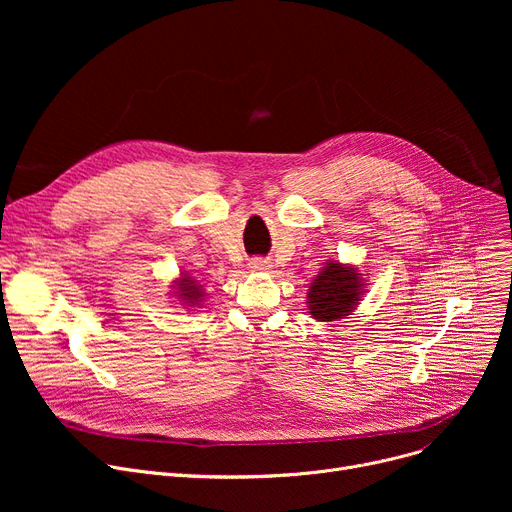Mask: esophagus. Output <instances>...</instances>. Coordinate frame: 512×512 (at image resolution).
Returning a JSON list of instances; mask_svg holds the SVG:
<instances>
[{"instance_id":"esophagus-1","label":"esophagus","mask_w":512,"mask_h":512,"mask_svg":"<svg viewBox=\"0 0 512 512\" xmlns=\"http://www.w3.org/2000/svg\"><path fill=\"white\" fill-rule=\"evenodd\" d=\"M249 265L253 267V270H263V267H267V261L261 259V257H255V259L249 261Z\"/></svg>"}]
</instances>
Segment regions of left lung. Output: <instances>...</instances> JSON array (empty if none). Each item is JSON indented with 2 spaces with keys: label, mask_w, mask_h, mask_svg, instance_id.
<instances>
[{
  "label": "left lung",
  "mask_w": 512,
  "mask_h": 512,
  "mask_svg": "<svg viewBox=\"0 0 512 512\" xmlns=\"http://www.w3.org/2000/svg\"><path fill=\"white\" fill-rule=\"evenodd\" d=\"M363 284L355 267L328 263L309 288V313L319 321H334L353 311L361 301Z\"/></svg>",
  "instance_id": "8db88e82"
}]
</instances>
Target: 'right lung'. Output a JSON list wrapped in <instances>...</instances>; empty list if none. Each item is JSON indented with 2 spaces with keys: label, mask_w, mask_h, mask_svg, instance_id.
Returning a JSON list of instances; mask_svg holds the SVG:
<instances>
[{
  "label": "right lung",
  "mask_w": 512,
  "mask_h": 512,
  "mask_svg": "<svg viewBox=\"0 0 512 512\" xmlns=\"http://www.w3.org/2000/svg\"><path fill=\"white\" fill-rule=\"evenodd\" d=\"M178 297L180 299H184V303H191V305H197V303H201L199 299L203 297L201 294V288L197 286V282L195 280H191V278H182L180 280V284H178Z\"/></svg>",
  "instance_id": "add662e5"
}]
</instances>
